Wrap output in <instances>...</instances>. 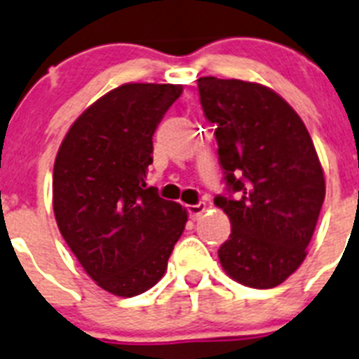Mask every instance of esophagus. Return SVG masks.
<instances>
[{"label":"esophagus","mask_w":359,"mask_h":359,"mask_svg":"<svg viewBox=\"0 0 359 359\" xmlns=\"http://www.w3.org/2000/svg\"><path fill=\"white\" fill-rule=\"evenodd\" d=\"M186 210H188L189 213V218H193V220H197L198 217H201L202 213H204L208 208H205L204 202H198V204H191V205H186Z\"/></svg>","instance_id":"esophagus-1"}]
</instances>
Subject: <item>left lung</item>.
Returning a JSON list of instances; mask_svg holds the SVG:
<instances>
[{"mask_svg": "<svg viewBox=\"0 0 359 359\" xmlns=\"http://www.w3.org/2000/svg\"><path fill=\"white\" fill-rule=\"evenodd\" d=\"M198 93L236 195L215 198L231 222L220 266L242 285L276 287L307 257L325 198L313 139L292 106L264 85L210 76L198 79Z\"/></svg>", "mask_w": 359, "mask_h": 359, "instance_id": "1", "label": "left lung"}]
</instances>
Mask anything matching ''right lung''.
Listing matches in <instances>:
<instances>
[{"mask_svg":"<svg viewBox=\"0 0 359 359\" xmlns=\"http://www.w3.org/2000/svg\"><path fill=\"white\" fill-rule=\"evenodd\" d=\"M180 85L126 83L74 121L52 177L55 222L99 287L132 298L164 276L188 211L146 186L154 133Z\"/></svg>","mask_w":359,"mask_h":359,"instance_id":"right-lung-1","label":"right lung"}]
</instances>
